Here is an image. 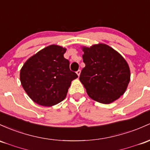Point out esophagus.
<instances>
[{"label":"esophagus","mask_w":150,"mask_h":150,"mask_svg":"<svg viewBox=\"0 0 150 150\" xmlns=\"http://www.w3.org/2000/svg\"><path fill=\"white\" fill-rule=\"evenodd\" d=\"M80 72H81V70H78V71L76 72V73H77V75H78V76H80Z\"/></svg>","instance_id":"34e87169"}]
</instances>
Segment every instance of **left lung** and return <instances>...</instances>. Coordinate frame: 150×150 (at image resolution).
<instances>
[{
	"mask_svg": "<svg viewBox=\"0 0 150 150\" xmlns=\"http://www.w3.org/2000/svg\"><path fill=\"white\" fill-rule=\"evenodd\" d=\"M85 67L80 80L90 98L110 104L125 92L130 80L129 65L120 54L106 44L82 47Z\"/></svg>",
	"mask_w": 150,
	"mask_h": 150,
	"instance_id": "8db88e82",
	"label": "left lung"
}]
</instances>
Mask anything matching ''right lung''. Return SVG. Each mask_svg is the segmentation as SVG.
I'll return each mask as SVG.
<instances>
[{"label":"right lung","mask_w":150,"mask_h":150,"mask_svg":"<svg viewBox=\"0 0 150 150\" xmlns=\"http://www.w3.org/2000/svg\"><path fill=\"white\" fill-rule=\"evenodd\" d=\"M66 48L51 45L30 57L22 67L20 79L31 100L42 106L50 107L66 97L71 82L78 78L70 70L64 57Z\"/></svg>","instance_id":"1"}]
</instances>
